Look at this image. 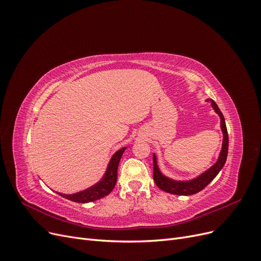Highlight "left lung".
<instances>
[{
    "mask_svg": "<svg viewBox=\"0 0 261 261\" xmlns=\"http://www.w3.org/2000/svg\"><path fill=\"white\" fill-rule=\"evenodd\" d=\"M211 101V106L215 109V111L220 115L221 117V128H222L223 132V145H222V150L220 152L219 160L215 165L206 171L200 176L193 180H188V181H177V180H173L168 177H165L164 175L161 174V172L158 168L156 165V158L153 154V179L156 186L159 187L162 191L173 194V195H180V196H188V195H194L197 194L198 192L202 191V189L206 187L210 181L215 178L218 173L221 171V169L223 168V165L225 164L226 161V156H227V150H228V135H227V129H226V125L222 112L220 111L219 107L213 100Z\"/></svg>",
    "mask_w": 261,
    "mask_h": 261,
    "instance_id": "8db88e82",
    "label": "left lung"
}]
</instances>
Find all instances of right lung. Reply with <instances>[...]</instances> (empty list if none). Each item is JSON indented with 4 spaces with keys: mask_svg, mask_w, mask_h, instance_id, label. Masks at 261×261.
I'll return each mask as SVG.
<instances>
[{
    "mask_svg": "<svg viewBox=\"0 0 261 261\" xmlns=\"http://www.w3.org/2000/svg\"><path fill=\"white\" fill-rule=\"evenodd\" d=\"M124 151H125V148H122L121 150H118L117 152L113 154L111 161H110L108 165V169L103 178H102L96 185H93L88 189H85L83 192L76 193L73 195H63L61 193H59V195L74 202H82V203L90 202V201L98 200L100 198H103L105 196L111 193L113 191V188L115 187L116 180H117L118 163H120V160Z\"/></svg>",
    "mask_w": 261,
    "mask_h": 261,
    "instance_id": "add662e5",
    "label": "right lung"
}]
</instances>
